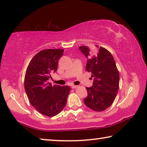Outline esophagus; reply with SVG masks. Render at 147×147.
Returning a JSON list of instances; mask_svg holds the SVG:
<instances>
[{"mask_svg": "<svg viewBox=\"0 0 147 147\" xmlns=\"http://www.w3.org/2000/svg\"><path fill=\"white\" fill-rule=\"evenodd\" d=\"M71 88H73V89H76V88H78V86H74V85H73V86H71Z\"/></svg>", "mask_w": 147, "mask_h": 147, "instance_id": "1", "label": "esophagus"}]
</instances>
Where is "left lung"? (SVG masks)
Instances as JSON below:
<instances>
[{"label":"left lung","mask_w":147,"mask_h":147,"mask_svg":"<svg viewBox=\"0 0 147 147\" xmlns=\"http://www.w3.org/2000/svg\"><path fill=\"white\" fill-rule=\"evenodd\" d=\"M96 50L79 47L87 57L86 70L94 77L93 85L86 88L88 96L84 99L87 107L102 111L108 108L115 100L119 88V73L113 56L102 47L95 45Z\"/></svg>","instance_id":"1"}]
</instances>
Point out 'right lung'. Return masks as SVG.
Here are the masks:
<instances>
[{"mask_svg": "<svg viewBox=\"0 0 147 147\" xmlns=\"http://www.w3.org/2000/svg\"><path fill=\"white\" fill-rule=\"evenodd\" d=\"M63 49H45L36 54L29 63L24 76V89L29 102L39 113L54 117L62 111L71 91L67 86H52L48 82L51 73L58 69Z\"/></svg>", "mask_w": 147, "mask_h": 147, "instance_id": "1", "label": "right lung"}]
</instances>
